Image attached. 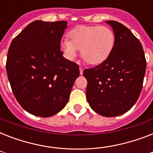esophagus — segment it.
Segmentation results:
<instances>
[{"label":"esophagus","instance_id":"esophagus-1","mask_svg":"<svg viewBox=\"0 0 153 153\" xmlns=\"http://www.w3.org/2000/svg\"><path fill=\"white\" fill-rule=\"evenodd\" d=\"M83 67H79V71H80V74H83Z\"/></svg>","mask_w":153,"mask_h":153}]
</instances>
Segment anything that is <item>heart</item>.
I'll list each match as a JSON object with an SVG mask.
<instances>
[{
	"label": "heart",
	"mask_w": 153,
	"mask_h": 153,
	"mask_svg": "<svg viewBox=\"0 0 153 153\" xmlns=\"http://www.w3.org/2000/svg\"><path fill=\"white\" fill-rule=\"evenodd\" d=\"M62 39L61 49L65 57L74 60L81 49L82 57L90 64L102 63L114 49L115 34L111 28L100 25H80Z\"/></svg>",
	"instance_id": "heart-1"
}]
</instances>
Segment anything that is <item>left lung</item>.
Wrapping results in <instances>:
<instances>
[{"label": "left lung", "mask_w": 153, "mask_h": 153, "mask_svg": "<svg viewBox=\"0 0 153 153\" xmlns=\"http://www.w3.org/2000/svg\"><path fill=\"white\" fill-rule=\"evenodd\" d=\"M115 34L114 49L107 59L85 69L86 99L94 111L115 117L128 111L142 90L146 59L140 40L122 24L107 20Z\"/></svg>", "instance_id": "8db88e82"}]
</instances>
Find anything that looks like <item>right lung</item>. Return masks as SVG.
Masks as SVG:
<instances>
[{"mask_svg": "<svg viewBox=\"0 0 153 153\" xmlns=\"http://www.w3.org/2000/svg\"><path fill=\"white\" fill-rule=\"evenodd\" d=\"M67 23L33 21L8 48L6 71L13 93L35 116L48 117L62 110L79 76V65L65 59L60 50Z\"/></svg>", "mask_w": 153, "mask_h": 153, "instance_id": "add662e5", "label": "right lung"}]
</instances>
